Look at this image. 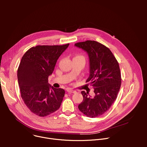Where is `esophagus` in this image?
<instances>
[{"label":"esophagus","instance_id":"esophagus-1","mask_svg":"<svg viewBox=\"0 0 147 147\" xmlns=\"http://www.w3.org/2000/svg\"><path fill=\"white\" fill-rule=\"evenodd\" d=\"M67 92L68 93H70V94H71V93H76V91L73 90H71V89H69V88L67 90Z\"/></svg>","mask_w":147,"mask_h":147}]
</instances>
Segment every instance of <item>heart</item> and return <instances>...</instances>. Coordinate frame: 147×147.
I'll list each match as a JSON object with an SVG mask.
<instances>
[{
    "label": "heart",
    "instance_id": "heart-1",
    "mask_svg": "<svg viewBox=\"0 0 147 147\" xmlns=\"http://www.w3.org/2000/svg\"><path fill=\"white\" fill-rule=\"evenodd\" d=\"M76 57H80V58H82V59H83L84 60H85V59H84V57L82 56H76Z\"/></svg>",
    "mask_w": 147,
    "mask_h": 147
}]
</instances>
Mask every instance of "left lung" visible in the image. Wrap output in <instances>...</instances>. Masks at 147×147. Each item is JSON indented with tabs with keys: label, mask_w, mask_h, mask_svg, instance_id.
<instances>
[{
	"label": "left lung",
	"mask_w": 147,
	"mask_h": 147,
	"mask_svg": "<svg viewBox=\"0 0 147 147\" xmlns=\"http://www.w3.org/2000/svg\"><path fill=\"white\" fill-rule=\"evenodd\" d=\"M74 45L88 55L90 76L86 82H90L95 93L92 98L82 91L83 100L78 108L87 116L96 117L107 112L117 98L121 81L119 65L111 50L96 41L86 40Z\"/></svg>",
	"instance_id": "obj_1"
}]
</instances>
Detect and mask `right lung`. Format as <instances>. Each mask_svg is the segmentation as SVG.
I'll use <instances>...</instances> for the list:
<instances>
[{
  "instance_id": "add662e5",
  "label": "right lung",
  "mask_w": 147,
  "mask_h": 147,
  "mask_svg": "<svg viewBox=\"0 0 147 147\" xmlns=\"http://www.w3.org/2000/svg\"><path fill=\"white\" fill-rule=\"evenodd\" d=\"M38 45L29 49L22 57L17 70L21 96L31 112L47 116L59 109L65 91L48 83L60 56L69 47Z\"/></svg>"
}]
</instances>
